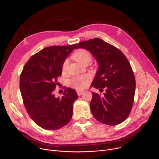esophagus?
Here are the masks:
<instances>
[{
  "mask_svg": "<svg viewBox=\"0 0 159 159\" xmlns=\"http://www.w3.org/2000/svg\"><path fill=\"white\" fill-rule=\"evenodd\" d=\"M84 92V91H83V90H77V93L78 96H80Z\"/></svg>",
  "mask_w": 159,
  "mask_h": 159,
  "instance_id": "34e87169",
  "label": "esophagus"
}]
</instances>
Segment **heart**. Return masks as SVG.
<instances>
[{
	"label": "heart",
	"mask_w": 159,
	"mask_h": 159,
	"mask_svg": "<svg viewBox=\"0 0 159 159\" xmlns=\"http://www.w3.org/2000/svg\"><path fill=\"white\" fill-rule=\"evenodd\" d=\"M73 57L74 59L77 61L78 62L82 64H89L91 60H92V56L88 50L86 49L80 48L75 51L73 54ZM69 64L68 59H66L62 66V71H66L68 68ZM91 80V76L89 75H80L73 78L71 81V85L77 89H80L85 88L88 86L89 82Z\"/></svg>",
	"instance_id": "1"
}]
</instances>
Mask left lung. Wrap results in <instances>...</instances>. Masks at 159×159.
<instances>
[{"label":"left lung","mask_w":159,"mask_h":159,"mask_svg":"<svg viewBox=\"0 0 159 159\" xmlns=\"http://www.w3.org/2000/svg\"><path fill=\"white\" fill-rule=\"evenodd\" d=\"M93 55L99 66L91 87L103 95L92 93L90 108L94 117L110 126L120 124L129 116L134 101L135 79L131 66L123 53L114 46L96 38L79 43Z\"/></svg>","instance_id":"1"}]
</instances>
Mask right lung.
<instances>
[{
    "mask_svg": "<svg viewBox=\"0 0 159 159\" xmlns=\"http://www.w3.org/2000/svg\"><path fill=\"white\" fill-rule=\"evenodd\" d=\"M76 46L77 44L45 48L30 58L20 74L24 105L30 117L42 128L60 129L71 119L73 104L78 98L76 91L68 88L63 96L58 98L53 92L57 78L62 75L64 61Z\"/></svg>",
    "mask_w": 159,
    "mask_h": 159,
    "instance_id": "1",
    "label": "right lung"
}]
</instances>
